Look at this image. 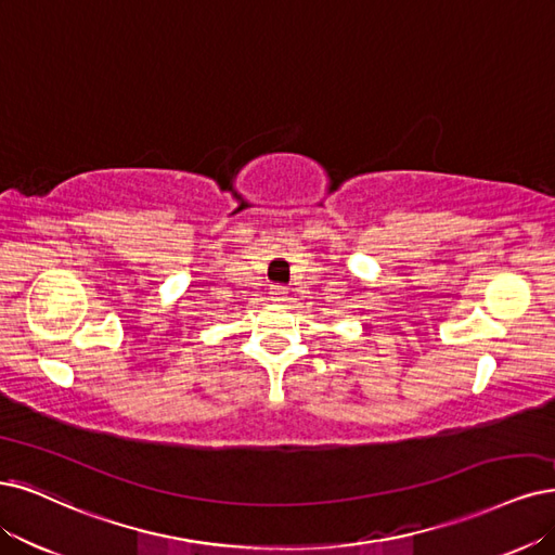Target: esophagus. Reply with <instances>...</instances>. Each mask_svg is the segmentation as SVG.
Masks as SVG:
<instances>
[{"instance_id": "esophagus-1", "label": "esophagus", "mask_w": 555, "mask_h": 555, "mask_svg": "<svg viewBox=\"0 0 555 555\" xmlns=\"http://www.w3.org/2000/svg\"><path fill=\"white\" fill-rule=\"evenodd\" d=\"M285 295H288V291H285L283 285H272V288H270V297L274 301H285Z\"/></svg>"}]
</instances>
